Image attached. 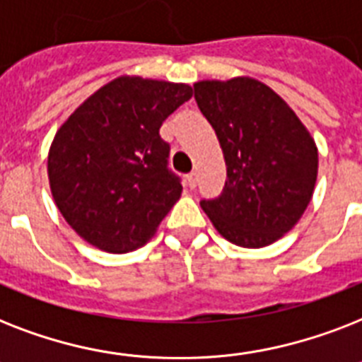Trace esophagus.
<instances>
[{
    "label": "esophagus",
    "instance_id": "1",
    "mask_svg": "<svg viewBox=\"0 0 362 362\" xmlns=\"http://www.w3.org/2000/svg\"><path fill=\"white\" fill-rule=\"evenodd\" d=\"M187 186L192 187V189L197 187V173H189V175H187Z\"/></svg>",
    "mask_w": 362,
    "mask_h": 362
}]
</instances>
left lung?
Here are the masks:
<instances>
[{"mask_svg":"<svg viewBox=\"0 0 362 362\" xmlns=\"http://www.w3.org/2000/svg\"><path fill=\"white\" fill-rule=\"evenodd\" d=\"M227 165L220 197L201 201L216 231L242 247L269 246L300 220L317 178V146L267 84L237 76L193 84Z\"/></svg>","mask_w":362,"mask_h":362,"instance_id":"obj_1","label":"left lung"}]
</instances>
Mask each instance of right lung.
<instances>
[{"label": "right lung", "mask_w": 362, "mask_h": 362, "mask_svg": "<svg viewBox=\"0 0 362 362\" xmlns=\"http://www.w3.org/2000/svg\"><path fill=\"white\" fill-rule=\"evenodd\" d=\"M187 84L118 76L65 120L48 152L54 203L88 244L133 252L180 199L159 127L192 99Z\"/></svg>", "instance_id": "right-lung-1"}]
</instances>
